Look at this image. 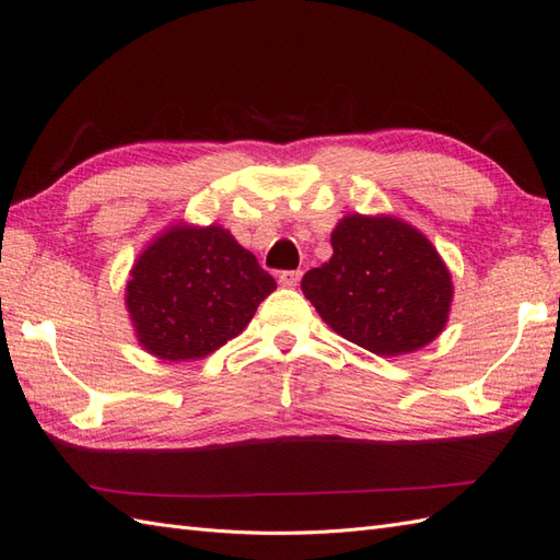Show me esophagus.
<instances>
[{"instance_id":"1","label":"esophagus","mask_w":560,"mask_h":560,"mask_svg":"<svg viewBox=\"0 0 560 560\" xmlns=\"http://www.w3.org/2000/svg\"><path fill=\"white\" fill-rule=\"evenodd\" d=\"M303 271L301 269H293V271H281L279 275V283L285 285V289H293V285H298V281H301Z\"/></svg>"}]
</instances>
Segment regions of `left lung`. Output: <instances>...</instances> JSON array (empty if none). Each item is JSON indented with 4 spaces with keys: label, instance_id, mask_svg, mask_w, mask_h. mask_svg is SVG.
I'll return each instance as SVG.
<instances>
[{
    "label": "left lung",
    "instance_id": "1",
    "mask_svg": "<svg viewBox=\"0 0 560 560\" xmlns=\"http://www.w3.org/2000/svg\"><path fill=\"white\" fill-rule=\"evenodd\" d=\"M329 262L301 281L319 317L374 355L415 353L444 331L453 283L427 236L396 217L348 214Z\"/></svg>",
    "mask_w": 560,
    "mask_h": 560
}]
</instances>
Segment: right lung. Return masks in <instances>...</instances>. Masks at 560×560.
Returning a JSON list of instances; mask_svg holds the SVG:
<instances>
[{
    "label": "right lung",
    "instance_id": "obj_1",
    "mask_svg": "<svg viewBox=\"0 0 560 560\" xmlns=\"http://www.w3.org/2000/svg\"><path fill=\"white\" fill-rule=\"evenodd\" d=\"M275 289V277L226 229L176 224L136 259L126 307L148 353L186 362L238 336Z\"/></svg>",
    "mask_w": 560,
    "mask_h": 560
}]
</instances>
